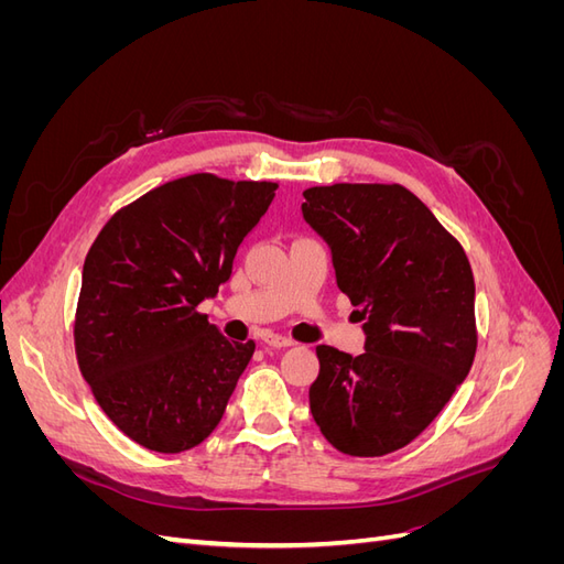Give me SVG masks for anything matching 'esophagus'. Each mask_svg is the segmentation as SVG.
<instances>
[{
	"mask_svg": "<svg viewBox=\"0 0 564 564\" xmlns=\"http://www.w3.org/2000/svg\"><path fill=\"white\" fill-rule=\"evenodd\" d=\"M263 344L270 346V348H289V346H294L292 340H289L286 336H280V334H265L263 336Z\"/></svg>",
	"mask_w": 564,
	"mask_h": 564,
	"instance_id": "1",
	"label": "esophagus"
}]
</instances>
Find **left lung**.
Instances as JSON below:
<instances>
[{"instance_id":"1","label":"left lung","mask_w":564,"mask_h":564,"mask_svg":"<svg viewBox=\"0 0 564 564\" xmlns=\"http://www.w3.org/2000/svg\"><path fill=\"white\" fill-rule=\"evenodd\" d=\"M301 212L332 251L336 284L360 305L365 352L317 346L311 412L350 456L409 445L464 383L477 348L464 249L402 185L308 187Z\"/></svg>"}]
</instances>
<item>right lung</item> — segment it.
I'll return each mask as SVG.
<instances>
[{"instance_id":"obj_1","label":"right lung","mask_w":564,"mask_h":564,"mask_svg":"<svg viewBox=\"0 0 564 564\" xmlns=\"http://www.w3.org/2000/svg\"><path fill=\"white\" fill-rule=\"evenodd\" d=\"M275 191L214 174L169 181L117 212L89 249L77 362L100 409L141 447L193 449L224 419L256 344L226 338L197 305L230 280Z\"/></svg>"}]
</instances>
